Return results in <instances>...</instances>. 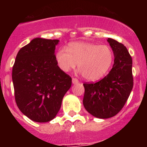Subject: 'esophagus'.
I'll return each instance as SVG.
<instances>
[{"label":"esophagus","instance_id":"esophagus-1","mask_svg":"<svg viewBox=\"0 0 147 147\" xmlns=\"http://www.w3.org/2000/svg\"><path fill=\"white\" fill-rule=\"evenodd\" d=\"M72 83H73V84H78V83L79 82V80H78L77 78H72Z\"/></svg>","mask_w":147,"mask_h":147}]
</instances>
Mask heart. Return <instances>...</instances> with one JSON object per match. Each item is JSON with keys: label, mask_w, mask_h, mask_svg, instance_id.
<instances>
[{"label": "heart", "mask_w": 147, "mask_h": 147, "mask_svg": "<svg viewBox=\"0 0 147 147\" xmlns=\"http://www.w3.org/2000/svg\"><path fill=\"white\" fill-rule=\"evenodd\" d=\"M55 59L63 72L78 69L84 79L97 81L103 78L110 69L114 60L112 50L107 45L87 42H75L57 50Z\"/></svg>", "instance_id": "1"}]
</instances>
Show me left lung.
Instances as JSON below:
<instances>
[{
	"label": "left lung",
	"mask_w": 147,
	"mask_h": 147,
	"mask_svg": "<svg viewBox=\"0 0 147 147\" xmlns=\"http://www.w3.org/2000/svg\"><path fill=\"white\" fill-rule=\"evenodd\" d=\"M107 41L115 55L112 69L99 82L83 84V105L89 113L100 119L112 117L119 113L134 84L132 59L127 47L112 38Z\"/></svg>",
	"instance_id": "left-lung-1"
}]
</instances>
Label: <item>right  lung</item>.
<instances>
[{
  "mask_svg": "<svg viewBox=\"0 0 147 147\" xmlns=\"http://www.w3.org/2000/svg\"><path fill=\"white\" fill-rule=\"evenodd\" d=\"M58 40L37 38L18 53L12 79L15 100L23 115L36 122L55 117L72 78L62 71L55 59Z\"/></svg>",
  "mask_w": 147,
  "mask_h": 147,
  "instance_id": "right-lung-1",
  "label": "right lung"
}]
</instances>
